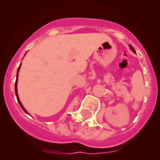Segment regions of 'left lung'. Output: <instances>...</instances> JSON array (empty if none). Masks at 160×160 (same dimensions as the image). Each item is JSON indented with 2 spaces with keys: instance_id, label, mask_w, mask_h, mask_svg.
<instances>
[{
  "instance_id": "8db88e82",
  "label": "left lung",
  "mask_w": 160,
  "mask_h": 160,
  "mask_svg": "<svg viewBox=\"0 0 160 160\" xmlns=\"http://www.w3.org/2000/svg\"><path fill=\"white\" fill-rule=\"evenodd\" d=\"M129 46H130L131 49H132V51H133V52H135V49H134V48H133V47H132V46H131V45H129Z\"/></svg>"
}]
</instances>
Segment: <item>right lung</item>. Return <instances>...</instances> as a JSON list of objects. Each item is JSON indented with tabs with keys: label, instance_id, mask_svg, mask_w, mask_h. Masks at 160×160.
I'll use <instances>...</instances> for the list:
<instances>
[{
	"label": "right lung",
	"instance_id": "right-lung-1",
	"mask_svg": "<svg viewBox=\"0 0 160 160\" xmlns=\"http://www.w3.org/2000/svg\"><path fill=\"white\" fill-rule=\"evenodd\" d=\"M20 67H21V64L20 66H19V67L18 68V71H17V79H16V81H15V94H16V97H17V100H18V102L19 103V104H20L21 108H22V109H23V111H25V113H27L28 114V111L25 109V108L23 107V105L22 104V103H21L20 100H19V98H18V90H17V83H18V71H19V69H20Z\"/></svg>",
	"mask_w": 160,
	"mask_h": 160
}]
</instances>
